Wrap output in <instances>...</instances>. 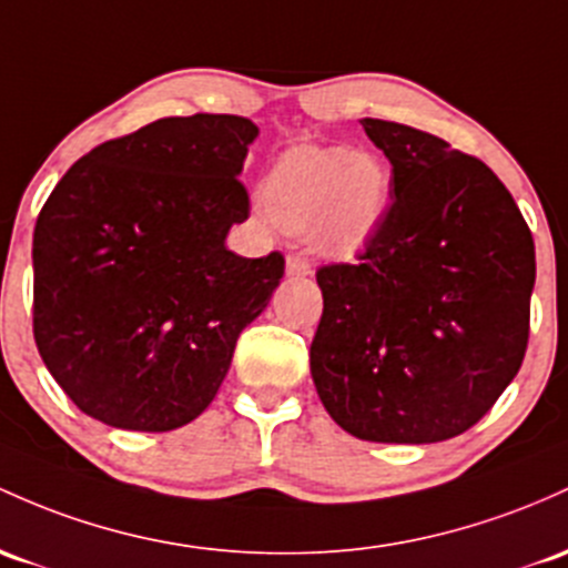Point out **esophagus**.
Instances as JSON below:
<instances>
[{
	"label": "esophagus",
	"mask_w": 568,
	"mask_h": 568,
	"mask_svg": "<svg viewBox=\"0 0 568 568\" xmlns=\"http://www.w3.org/2000/svg\"><path fill=\"white\" fill-rule=\"evenodd\" d=\"M285 272H288L291 277H307V274L313 272V264H310V261L304 258V255L294 253V255H288V264H285Z\"/></svg>",
	"instance_id": "1"
}]
</instances>
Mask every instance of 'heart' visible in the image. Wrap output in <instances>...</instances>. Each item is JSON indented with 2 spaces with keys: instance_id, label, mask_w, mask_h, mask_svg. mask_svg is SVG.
Segmentation results:
<instances>
[{
  "instance_id": "obj_1",
  "label": "heart",
  "mask_w": 568,
  "mask_h": 568,
  "mask_svg": "<svg viewBox=\"0 0 568 568\" xmlns=\"http://www.w3.org/2000/svg\"><path fill=\"white\" fill-rule=\"evenodd\" d=\"M383 161L345 148H294L264 183L272 221L288 232H315L326 251L351 255L377 232L388 207Z\"/></svg>"
}]
</instances>
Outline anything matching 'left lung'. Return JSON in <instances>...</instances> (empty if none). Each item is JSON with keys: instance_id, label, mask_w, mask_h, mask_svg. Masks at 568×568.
<instances>
[{"instance_id": "1", "label": "left lung", "mask_w": 568, "mask_h": 568, "mask_svg": "<svg viewBox=\"0 0 568 568\" xmlns=\"http://www.w3.org/2000/svg\"><path fill=\"white\" fill-rule=\"evenodd\" d=\"M394 202L355 264L315 272L310 369L326 413L369 442L469 432L523 364L534 236L488 164L404 123L364 118Z\"/></svg>"}]
</instances>
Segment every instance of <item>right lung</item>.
<instances>
[{"instance_id":"obj_1","label":"right lung","mask_w":568,"mask_h":568,"mask_svg":"<svg viewBox=\"0 0 568 568\" xmlns=\"http://www.w3.org/2000/svg\"><path fill=\"white\" fill-rule=\"evenodd\" d=\"M240 115L161 118L74 161L34 226V342L80 413L172 432L210 407L285 274L226 251L251 217Z\"/></svg>"}]
</instances>
